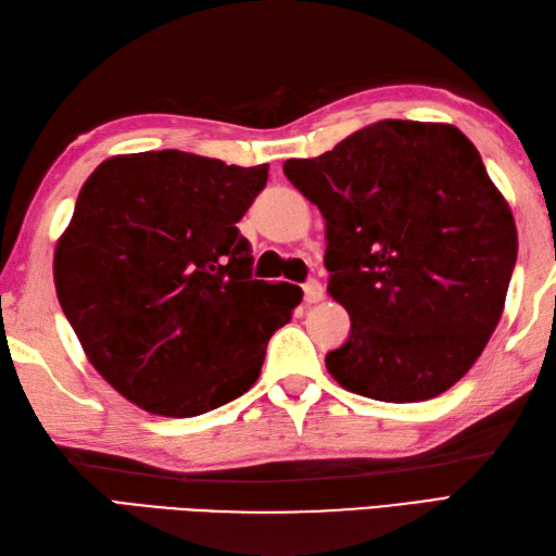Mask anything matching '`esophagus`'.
Masks as SVG:
<instances>
[{
    "instance_id": "obj_1",
    "label": "esophagus",
    "mask_w": 556,
    "mask_h": 556,
    "mask_svg": "<svg viewBox=\"0 0 556 556\" xmlns=\"http://www.w3.org/2000/svg\"><path fill=\"white\" fill-rule=\"evenodd\" d=\"M303 293H305V301H308V303H317V301L325 299V289H323V285L317 279L305 281Z\"/></svg>"
}]
</instances>
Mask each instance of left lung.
<instances>
[{
  "instance_id": "obj_1",
  "label": "left lung",
  "mask_w": 556,
  "mask_h": 556,
  "mask_svg": "<svg viewBox=\"0 0 556 556\" xmlns=\"http://www.w3.org/2000/svg\"><path fill=\"white\" fill-rule=\"evenodd\" d=\"M287 179L327 224V291L351 317L334 380L413 404L454 387L504 313L518 253L511 207L452 124L375 122Z\"/></svg>"
}]
</instances>
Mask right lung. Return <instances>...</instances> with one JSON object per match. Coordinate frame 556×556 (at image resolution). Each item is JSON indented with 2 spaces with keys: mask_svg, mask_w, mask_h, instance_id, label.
Listing matches in <instances>:
<instances>
[{
  "mask_svg": "<svg viewBox=\"0 0 556 556\" xmlns=\"http://www.w3.org/2000/svg\"><path fill=\"white\" fill-rule=\"evenodd\" d=\"M267 169L134 152L80 188L54 248L56 299L92 368L152 416L193 418L248 392L303 299L253 279L236 229Z\"/></svg>",
  "mask_w": 556,
  "mask_h": 556,
  "instance_id": "right-lung-1",
  "label": "right lung"
}]
</instances>
